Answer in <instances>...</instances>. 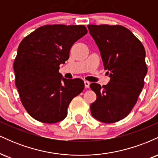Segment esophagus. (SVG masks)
<instances>
[{"instance_id":"1","label":"esophagus","mask_w":158,"mask_h":158,"mask_svg":"<svg viewBox=\"0 0 158 158\" xmlns=\"http://www.w3.org/2000/svg\"><path fill=\"white\" fill-rule=\"evenodd\" d=\"M85 88H89V86H90V82L88 81H85Z\"/></svg>"}]
</instances>
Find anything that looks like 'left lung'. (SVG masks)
<instances>
[{
    "label": "left lung",
    "mask_w": 158,
    "mask_h": 158,
    "mask_svg": "<svg viewBox=\"0 0 158 158\" xmlns=\"http://www.w3.org/2000/svg\"><path fill=\"white\" fill-rule=\"evenodd\" d=\"M88 27L110 77L107 85H90L97 94L90 112L100 122H118L131 112L144 86L148 70L146 51L141 41L126 27L117 24Z\"/></svg>",
    "instance_id": "left-lung-1"
}]
</instances>
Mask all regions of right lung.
I'll return each mask as SVG.
<instances>
[{
  "label": "right lung",
  "mask_w": 158,
  "mask_h": 158,
  "mask_svg": "<svg viewBox=\"0 0 158 158\" xmlns=\"http://www.w3.org/2000/svg\"><path fill=\"white\" fill-rule=\"evenodd\" d=\"M87 32L84 25H44L20 43L15 82L23 106L36 120L50 124L64 119L72 99L84 90L83 80L62 78L59 70Z\"/></svg>",
  "instance_id": "add662e5"
}]
</instances>
